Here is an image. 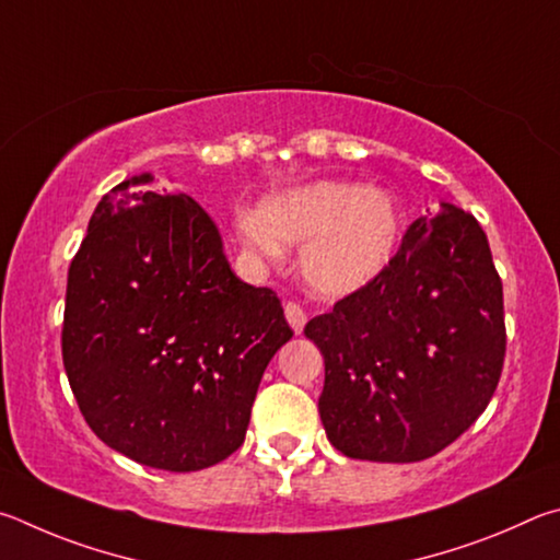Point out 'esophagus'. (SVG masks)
Segmentation results:
<instances>
[{
	"label": "esophagus",
	"mask_w": 560,
	"mask_h": 560,
	"mask_svg": "<svg viewBox=\"0 0 560 560\" xmlns=\"http://www.w3.org/2000/svg\"><path fill=\"white\" fill-rule=\"evenodd\" d=\"M285 317L290 322L292 331H295V335H302V329H305V325H307V312L302 310L298 302H288V305H285Z\"/></svg>",
	"instance_id": "34e87169"
}]
</instances>
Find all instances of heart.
<instances>
[{
  "instance_id": "b5f03b06",
  "label": "heart",
  "mask_w": 560,
  "mask_h": 560,
  "mask_svg": "<svg viewBox=\"0 0 560 560\" xmlns=\"http://www.w3.org/2000/svg\"><path fill=\"white\" fill-rule=\"evenodd\" d=\"M235 233L262 260H278L280 243L302 245L300 272L310 290L339 300L388 268L404 235V211L386 189L322 179L268 196L260 213H238Z\"/></svg>"
}]
</instances>
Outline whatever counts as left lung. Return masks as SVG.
I'll return each mask as SVG.
<instances>
[{
    "instance_id": "1",
    "label": "left lung",
    "mask_w": 560,
    "mask_h": 560,
    "mask_svg": "<svg viewBox=\"0 0 560 560\" xmlns=\"http://www.w3.org/2000/svg\"><path fill=\"white\" fill-rule=\"evenodd\" d=\"M325 357L319 418L339 453L420 463L485 413L504 366L502 280L472 213L440 203L388 268L307 322Z\"/></svg>"
}]
</instances>
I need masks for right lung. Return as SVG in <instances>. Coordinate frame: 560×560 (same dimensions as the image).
<instances>
[{
    "instance_id": "add662e5",
    "label": "right lung",
    "mask_w": 560,
    "mask_h": 560,
    "mask_svg": "<svg viewBox=\"0 0 560 560\" xmlns=\"http://www.w3.org/2000/svg\"><path fill=\"white\" fill-rule=\"evenodd\" d=\"M152 182L132 176L95 206L68 268L63 366L107 447L196 472L243 445L292 329L270 288L235 278L211 215Z\"/></svg>"
}]
</instances>
